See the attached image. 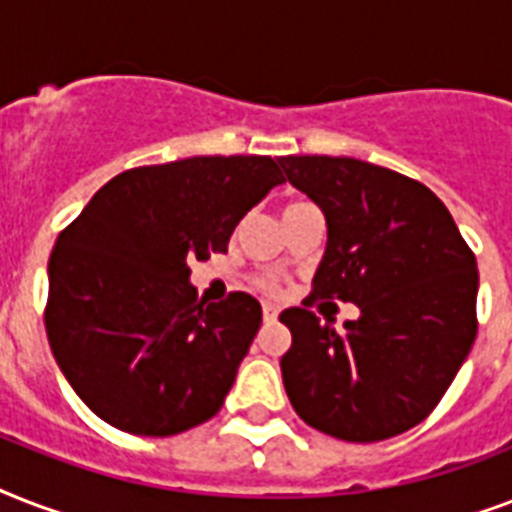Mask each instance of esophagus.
Masks as SVG:
<instances>
[{"instance_id": "34e87169", "label": "esophagus", "mask_w": 512, "mask_h": 512, "mask_svg": "<svg viewBox=\"0 0 512 512\" xmlns=\"http://www.w3.org/2000/svg\"><path fill=\"white\" fill-rule=\"evenodd\" d=\"M276 316H279V308H276V305H271V303H265L263 305V319L265 321H276Z\"/></svg>"}]
</instances>
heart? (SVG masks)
Segmentation results:
<instances>
[{
  "label": "heart",
  "instance_id": "1",
  "mask_svg": "<svg viewBox=\"0 0 512 512\" xmlns=\"http://www.w3.org/2000/svg\"><path fill=\"white\" fill-rule=\"evenodd\" d=\"M292 207V204H289ZM255 287L263 289V292H268V295H279L281 292V284L276 276H271V273H263V276H255Z\"/></svg>",
  "mask_w": 512,
  "mask_h": 512
}]
</instances>
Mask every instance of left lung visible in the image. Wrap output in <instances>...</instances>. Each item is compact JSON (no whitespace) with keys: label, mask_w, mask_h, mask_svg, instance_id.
<instances>
[{"label":"left lung","mask_w":512,"mask_h":512,"mask_svg":"<svg viewBox=\"0 0 512 512\" xmlns=\"http://www.w3.org/2000/svg\"><path fill=\"white\" fill-rule=\"evenodd\" d=\"M287 180L327 217L313 300L361 316L321 321L287 308L281 377L295 412L342 441H382L420 425L476 340V255L436 193L348 156H281Z\"/></svg>","instance_id":"left-lung-1"}]
</instances>
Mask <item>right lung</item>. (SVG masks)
I'll use <instances>...</instances> for the list:
<instances>
[{"label":"right lung","mask_w":512,"mask_h":512,"mask_svg":"<svg viewBox=\"0 0 512 512\" xmlns=\"http://www.w3.org/2000/svg\"><path fill=\"white\" fill-rule=\"evenodd\" d=\"M284 183L271 156H191L108 180L63 228L44 327L76 396L135 436L215 417L263 311L247 292L196 297L193 260L225 252L239 220Z\"/></svg>","instance_id":"right-lung-1"}]
</instances>
